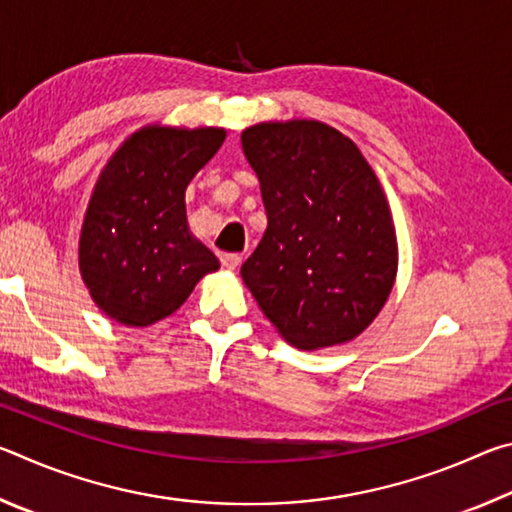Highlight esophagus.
Listing matches in <instances>:
<instances>
[{"mask_svg":"<svg viewBox=\"0 0 512 512\" xmlns=\"http://www.w3.org/2000/svg\"><path fill=\"white\" fill-rule=\"evenodd\" d=\"M241 259H244V257H241L239 253H223L221 255V266L228 268V271H235V268L241 264Z\"/></svg>","mask_w":512,"mask_h":512,"instance_id":"34e87169","label":"esophagus"}]
</instances>
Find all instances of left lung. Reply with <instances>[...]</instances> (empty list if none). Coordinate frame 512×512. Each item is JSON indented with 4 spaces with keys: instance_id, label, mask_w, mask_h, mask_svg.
<instances>
[{
    "instance_id": "1",
    "label": "left lung",
    "mask_w": 512,
    "mask_h": 512,
    "mask_svg": "<svg viewBox=\"0 0 512 512\" xmlns=\"http://www.w3.org/2000/svg\"><path fill=\"white\" fill-rule=\"evenodd\" d=\"M268 225L241 277L277 334L323 350L366 332L397 275L393 214L359 146L316 119L241 133Z\"/></svg>"
}]
</instances>
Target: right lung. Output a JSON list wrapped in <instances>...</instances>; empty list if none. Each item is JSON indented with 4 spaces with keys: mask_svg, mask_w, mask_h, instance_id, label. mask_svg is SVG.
<instances>
[{
    "mask_svg": "<svg viewBox=\"0 0 512 512\" xmlns=\"http://www.w3.org/2000/svg\"><path fill=\"white\" fill-rule=\"evenodd\" d=\"M225 128L149 124L101 169L83 216L79 271L103 314L126 327L171 316L219 259L187 228L185 189Z\"/></svg>",
    "mask_w": 512,
    "mask_h": 512,
    "instance_id": "right-lung-1",
    "label": "right lung"
}]
</instances>
